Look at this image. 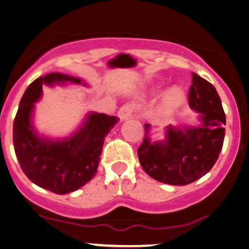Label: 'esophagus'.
<instances>
[{
	"instance_id": "obj_1",
	"label": "esophagus",
	"mask_w": 249,
	"mask_h": 249,
	"mask_svg": "<svg viewBox=\"0 0 249 249\" xmlns=\"http://www.w3.org/2000/svg\"><path fill=\"white\" fill-rule=\"evenodd\" d=\"M134 106L130 103L124 104V107H121L119 110V117L121 121H125V120L130 119L133 116V113H134Z\"/></svg>"
}]
</instances>
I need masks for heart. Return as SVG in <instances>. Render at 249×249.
I'll return each mask as SVG.
<instances>
[{
  "mask_svg": "<svg viewBox=\"0 0 249 249\" xmlns=\"http://www.w3.org/2000/svg\"><path fill=\"white\" fill-rule=\"evenodd\" d=\"M185 101V91L181 87H172L165 92L162 97L161 108L164 110L172 111L177 109Z\"/></svg>",
  "mask_w": 249,
  "mask_h": 249,
  "instance_id": "b5f03b06",
  "label": "heart"
}]
</instances>
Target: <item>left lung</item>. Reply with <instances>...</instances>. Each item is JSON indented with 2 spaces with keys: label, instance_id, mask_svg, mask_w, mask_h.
Listing matches in <instances>:
<instances>
[{
  "label": "left lung",
  "instance_id": "obj_1",
  "mask_svg": "<svg viewBox=\"0 0 249 249\" xmlns=\"http://www.w3.org/2000/svg\"><path fill=\"white\" fill-rule=\"evenodd\" d=\"M189 106L197 113L198 125L168 124L164 140L152 141L151 124H145L139 160L147 175L160 183L188 185L207 175L220 156L226 114L215 88L197 73H192Z\"/></svg>",
  "mask_w": 249,
  "mask_h": 249
}]
</instances>
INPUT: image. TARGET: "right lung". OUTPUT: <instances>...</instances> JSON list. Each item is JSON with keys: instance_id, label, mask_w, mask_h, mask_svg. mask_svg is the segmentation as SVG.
<instances>
[{"instance_id": "add662e5", "label": "right lung", "mask_w": 249, "mask_h": 249, "mask_svg": "<svg viewBox=\"0 0 249 249\" xmlns=\"http://www.w3.org/2000/svg\"><path fill=\"white\" fill-rule=\"evenodd\" d=\"M68 84L88 87L82 78L59 72L36 79L23 93L13 124L15 154L23 173L36 185L58 195L76 191L95 177L104 139L119 122L116 116L90 111L69 136L53 139L39 134L33 120L42 85Z\"/></svg>"}]
</instances>
